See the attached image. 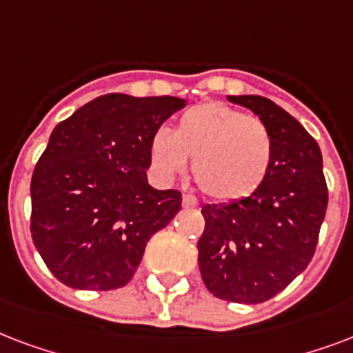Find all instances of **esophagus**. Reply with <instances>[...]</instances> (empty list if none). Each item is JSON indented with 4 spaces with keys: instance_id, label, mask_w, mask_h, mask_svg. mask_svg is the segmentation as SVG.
<instances>
[{
    "instance_id": "esophagus-1",
    "label": "esophagus",
    "mask_w": 353,
    "mask_h": 353,
    "mask_svg": "<svg viewBox=\"0 0 353 353\" xmlns=\"http://www.w3.org/2000/svg\"><path fill=\"white\" fill-rule=\"evenodd\" d=\"M182 204H184V208H196V206H199V202H196L195 196L188 195V193L182 196Z\"/></svg>"
}]
</instances>
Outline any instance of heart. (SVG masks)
Instances as JSON below:
<instances>
[{"mask_svg": "<svg viewBox=\"0 0 353 353\" xmlns=\"http://www.w3.org/2000/svg\"><path fill=\"white\" fill-rule=\"evenodd\" d=\"M274 154V139L259 117L210 101L188 108L174 132L158 128L149 141L158 179L184 173L188 160L199 190L214 201H237L263 184Z\"/></svg>", "mask_w": 353, "mask_h": 353, "instance_id": "heart-1", "label": "heart"}]
</instances>
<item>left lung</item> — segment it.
<instances>
[{
	"label": "left lung",
	"mask_w": 353,
	"mask_h": 353,
	"mask_svg": "<svg viewBox=\"0 0 353 353\" xmlns=\"http://www.w3.org/2000/svg\"><path fill=\"white\" fill-rule=\"evenodd\" d=\"M269 127L274 154L263 184L248 196L206 204L196 243L208 291L259 304L283 291L315 254L327 208L319 143L291 114L261 95H228Z\"/></svg>",
	"instance_id": "obj_1"
}]
</instances>
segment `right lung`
Segmentation results:
<instances>
[{
    "label": "right lung",
    "instance_id": "right-lung-1",
    "mask_svg": "<svg viewBox=\"0 0 353 353\" xmlns=\"http://www.w3.org/2000/svg\"><path fill=\"white\" fill-rule=\"evenodd\" d=\"M179 97L106 94L60 121L31 179V236L64 285H127L147 241L179 214L182 193L147 182L149 141Z\"/></svg>",
    "mask_w": 353,
    "mask_h": 353
}]
</instances>
